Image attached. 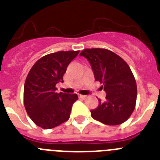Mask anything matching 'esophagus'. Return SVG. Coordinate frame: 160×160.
<instances>
[{
	"instance_id": "1",
	"label": "esophagus",
	"mask_w": 160,
	"mask_h": 160,
	"mask_svg": "<svg viewBox=\"0 0 160 160\" xmlns=\"http://www.w3.org/2000/svg\"><path fill=\"white\" fill-rule=\"evenodd\" d=\"M79 98H81V99H85L87 98V96H85V95L80 94V95H79Z\"/></svg>"
}]
</instances>
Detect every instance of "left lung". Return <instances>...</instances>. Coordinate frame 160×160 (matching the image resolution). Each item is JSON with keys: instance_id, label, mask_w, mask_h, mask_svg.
<instances>
[{"instance_id": "1", "label": "left lung", "mask_w": 160, "mask_h": 160, "mask_svg": "<svg viewBox=\"0 0 160 160\" xmlns=\"http://www.w3.org/2000/svg\"><path fill=\"white\" fill-rule=\"evenodd\" d=\"M88 59L96 81L103 85L107 96L92 110L91 116L107 125L125 122L134 111L137 101V84L132 71L119 55L106 49H85L80 53Z\"/></svg>"}]
</instances>
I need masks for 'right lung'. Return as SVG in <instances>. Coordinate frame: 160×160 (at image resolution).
I'll list each match as a JSON object with an SVG mask.
<instances>
[{
  "instance_id": "1",
  "label": "right lung",
  "mask_w": 160,
  "mask_h": 160,
  "mask_svg": "<svg viewBox=\"0 0 160 160\" xmlns=\"http://www.w3.org/2000/svg\"><path fill=\"white\" fill-rule=\"evenodd\" d=\"M80 51H58L49 53L32 66L24 84L23 102L27 113L37 126L49 129L70 118L75 94L56 92V84L63 82L70 62Z\"/></svg>"
}]
</instances>
